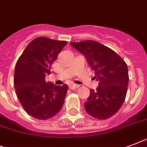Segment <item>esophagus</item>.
Instances as JSON below:
<instances>
[{
	"mask_svg": "<svg viewBox=\"0 0 147 147\" xmlns=\"http://www.w3.org/2000/svg\"><path fill=\"white\" fill-rule=\"evenodd\" d=\"M69 89H71V90H74V89H76V88H79V85H78V84H71L69 85Z\"/></svg>",
	"mask_w": 147,
	"mask_h": 147,
	"instance_id": "obj_1",
	"label": "esophagus"
}]
</instances>
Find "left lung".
Instances as JSON below:
<instances>
[{
  "label": "left lung",
  "mask_w": 147,
  "mask_h": 147,
  "mask_svg": "<svg viewBox=\"0 0 147 147\" xmlns=\"http://www.w3.org/2000/svg\"><path fill=\"white\" fill-rule=\"evenodd\" d=\"M71 45L84 55L95 73L94 78L99 82L98 88L90 90L84 102L86 112L99 120L110 118L125 102L129 80L127 64L115 51L95 40Z\"/></svg>",
  "instance_id": "8db88e82"
}]
</instances>
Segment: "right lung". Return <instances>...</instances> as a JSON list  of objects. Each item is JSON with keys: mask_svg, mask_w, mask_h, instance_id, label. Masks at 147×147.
Returning a JSON list of instances; mask_svg holds the SVG:
<instances>
[{"mask_svg": "<svg viewBox=\"0 0 147 147\" xmlns=\"http://www.w3.org/2000/svg\"><path fill=\"white\" fill-rule=\"evenodd\" d=\"M65 40L45 37L32 40L19 57L13 83L17 98L24 110L34 119L47 120L59 113L68 90L67 84L57 86L47 82L51 65L66 45Z\"/></svg>", "mask_w": 147, "mask_h": 147, "instance_id": "right-lung-1", "label": "right lung"}]
</instances>
